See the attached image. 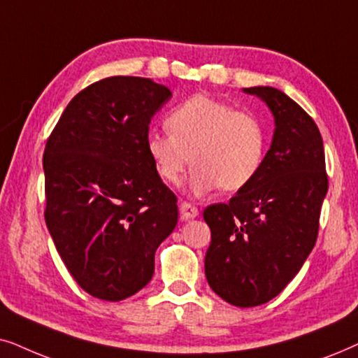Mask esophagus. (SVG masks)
<instances>
[{
	"label": "esophagus",
	"instance_id": "esophagus-1",
	"mask_svg": "<svg viewBox=\"0 0 358 358\" xmlns=\"http://www.w3.org/2000/svg\"><path fill=\"white\" fill-rule=\"evenodd\" d=\"M180 214H182L183 219H193L198 216V208L188 201H182V204H180Z\"/></svg>",
	"mask_w": 358,
	"mask_h": 358
}]
</instances>
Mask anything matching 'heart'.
I'll return each mask as SVG.
<instances>
[{
    "instance_id": "obj_1",
    "label": "heart",
    "mask_w": 358,
    "mask_h": 358,
    "mask_svg": "<svg viewBox=\"0 0 358 358\" xmlns=\"http://www.w3.org/2000/svg\"><path fill=\"white\" fill-rule=\"evenodd\" d=\"M170 134L150 132L145 147L164 182L176 185L189 165L196 196L221 187L245 188L264 164L265 132L259 119L209 96H193L166 117Z\"/></svg>"
}]
</instances>
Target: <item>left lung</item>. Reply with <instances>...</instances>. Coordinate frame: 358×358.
I'll list each match as a JSON object with an SVG mask.
<instances>
[{"instance_id": "1", "label": "left lung", "mask_w": 358, "mask_h": 358, "mask_svg": "<svg viewBox=\"0 0 358 358\" xmlns=\"http://www.w3.org/2000/svg\"><path fill=\"white\" fill-rule=\"evenodd\" d=\"M244 92L270 108L273 141L245 188L227 204L204 209L211 229L204 271L224 301L252 308L282 293L311 254L329 182L322 137L313 117L276 88Z\"/></svg>"}]
</instances>
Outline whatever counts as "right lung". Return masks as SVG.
Wrapping results in <instances>:
<instances>
[{
    "mask_svg": "<svg viewBox=\"0 0 358 358\" xmlns=\"http://www.w3.org/2000/svg\"><path fill=\"white\" fill-rule=\"evenodd\" d=\"M170 96L150 78L109 76L71 99L47 139V229L75 282L104 301L150 282L157 247L178 221L145 147Z\"/></svg>",
    "mask_w": 358,
    "mask_h": 358,
    "instance_id": "1",
    "label": "right lung"
}]
</instances>
